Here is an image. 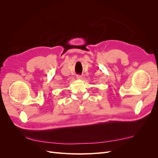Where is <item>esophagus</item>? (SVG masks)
Instances as JSON below:
<instances>
[{"label": "esophagus", "mask_w": 158, "mask_h": 158, "mask_svg": "<svg viewBox=\"0 0 158 158\" xmlns=\"http://www.w3.org/2000/svg\"><path fill=\"white\" fill-rule=\"evenodd\" d=\"M76 78L78 79V80H81V79L82 78V76H81V75H77V76H76Z\"/></svg>", "instance_id": "obj_1"}]
</instances>
